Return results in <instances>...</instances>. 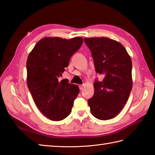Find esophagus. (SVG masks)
I'll return each mask as SVG.
<instances>
[{
	"mask_svg": "<svg viewBox=\"0 0 155 155\" xmlns=\"http://www.w3.org/2000/svg\"><path fill=\"white\" fill-rule=\"evenodd\" d=\"M79 88H80V90L81 91H82V90H83V85H79Z\"/></svg>",
	"mask_w": 155,
	"mask_h": 155,
	"instance_id": "34e87169",
	"label": "esophagus"
}]
</instances>
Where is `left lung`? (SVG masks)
I'll use <instances>...</instances> for the list:
<instances>
[{
  "label": "left lung",
  "instance_id": "obj_1",
  "mask_svg": "<svg viewBox=\"0 0 155 155\" xmlns=\"http://www.w3.org/2000/svg\"><path fill=\"white\" fill-rule=\"evenodd\" d=\"M84 41L91 52L96 72L104 76L102 81L95 80L94 95L88 104L95 118L111 119L123 109L132 89L131 58L123 46L114 40L96 37Z\"/></svg>",
  "mask_w": 155,
  "mask_h": 155
}]
</instances>
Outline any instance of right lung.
I'll return each mask as SVG.
<instances>
[{"mask_svg": "<svg viewBox=\"0 0 155 155\" xmlns=\"http://www.w3.org/2000/svg\"><path fill=\"white\" fill-rule=\"evenodd\" d=\"M83 42L81 37H46L36 44L28 57V90L38 109L52 120L68 117L79 93L77 85L69 83L67 78L59 81L58 78Z\"/></svg>", "mask_w": 155, "mask_h": 155, "instance_id": "right-lung-1", "label": "right lung"}]
</instances>
